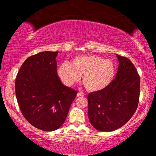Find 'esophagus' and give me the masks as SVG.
<instances>
[{
    "label": "esophagus",
    "mask_w": 156,
    "mask_h": 156,
    "mask_svg": "<svg viewBox=\"0 0 156 156\" xmlns=\"http://www.w3.org/2000/svg\"><path fill=\"white\" fill-rule=\"evenodd\" d=\"M84 96V94L82 93V92H78V94H77V96L78 97H80V96Z\"/></svg>",
    "instance_id": "1"
}]
</instances>
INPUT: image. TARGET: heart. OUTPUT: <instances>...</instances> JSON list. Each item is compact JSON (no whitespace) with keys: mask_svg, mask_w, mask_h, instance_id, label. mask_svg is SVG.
I'll use <instances>...</instances> for the list:
<instances>
[{"mask_svg":"<svg viewBox=\"0 0 156 156\" xmlns=\"http://www.w3.org/2000/svg\"><path fill=\"white\" fill-rule=\"evenodd\" d=\"M115 73L112 60L94 55H79L71 64L63 62L58 68V74L66 85L72 86L83 76V83L89 91L97 92L107 88Z\"/></svg>","mask_w":156,"mask_h":156,"instance_id":"obj_1","label":"heart"}]
</instances>
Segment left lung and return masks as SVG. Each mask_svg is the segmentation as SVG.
Wrapping results in <instances>:
<instances>
[{
  "label": "left lung",
  "mask_w": 156,
  "mask_h": 156,
  "mask_svg": "<svg viewBox=\"0 0 156 156\" xmlns=\"http://www.w3.org/2000/svg\"><path fill=\"white\" fill-rule=\"evenodd\" d=\"M115 78L107 88L87 96L89 120L100 131H112L125 125L138 107L140 76L131 60L116 54Z\"/></svg>",
  "instance_id": "8db88e82"
}]
</instances>
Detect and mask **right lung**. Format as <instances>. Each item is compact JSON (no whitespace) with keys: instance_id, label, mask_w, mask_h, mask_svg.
<instances>
[{"instance_id":"obj_1","label":"right lung","mask_w":156,"mask_h":156,"mask_svg":"<svg viewBox=\"0 0 156 156\" xmlns=\"http://www.w3.org/2000/svg\"><path fill=\"white\" fill-rule=\"evenodd\" d=\"M58 51L29 57L18 71L16 96L22 114L36 128L53 131L65 122L78 92L63 84L57 74Z\"/></svg>"}]
</instances>
